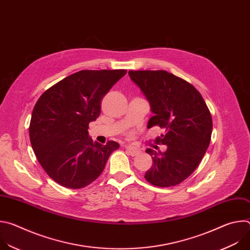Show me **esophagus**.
<instances>
[{
    "mask_svg": "<svg viewBox=\"0 0 250 250\" xmlns=\"http://www.w3.org/2000/svg\"><path fill=\"white\" fill-rule=\"evenodd\" d=\"M125 149L127 150V152H128L131 156H134V155H136V154L139 152V150H138L137 148H135L134 146H125Z\"/></svg>",
    "mask_w": 250,
    "mask_h": 250,
    "instance_id": "esophagus-1",
    "label": "esophagus"
}]
</instances>
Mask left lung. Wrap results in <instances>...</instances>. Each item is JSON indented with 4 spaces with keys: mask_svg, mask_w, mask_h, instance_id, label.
<instances>
[{
    "mask_svg": "<svg viewBox=\"0 0 250 250\" xmlns=\"http://www.w3.org/2000/svg\"><path fill=\"white\" fill-rule=\"evenodd\" d=\"M131 81L149 102L153 117L147 127L158 125L164 134L156 139L166 151L146 149L152 166L146 179L158 187L180 184L198 167L210 141L212 121L198 90L167 71H128Z\"/></svg>",
    "mask_w": 250,
    "mask_h": 250,
    "instance_id": "obj_1",
    "label": "left lung"
}]
</instances>
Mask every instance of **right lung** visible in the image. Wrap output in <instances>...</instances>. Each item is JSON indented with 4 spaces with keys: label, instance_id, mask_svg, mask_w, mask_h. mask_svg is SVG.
<instances>
[{
    "label": "right lung",
    "instance_id": "right-lung-1",
    "mask_svg": "<svg viewBox=\"0 0 250 250\" xmlns=\"http://www.w3.org/2000/svg\"><path fill=\"white\" fill-rule=\"evenodd\" d=\"M126 70H81L46 90L35 104L29 138L39 162L59 185L80 189L95 181L116 141L103 146L88 135L101 114V101Z\"/></svg>",
    "mask_w": 250,
    "mask_h": 250
}]
</instances>
